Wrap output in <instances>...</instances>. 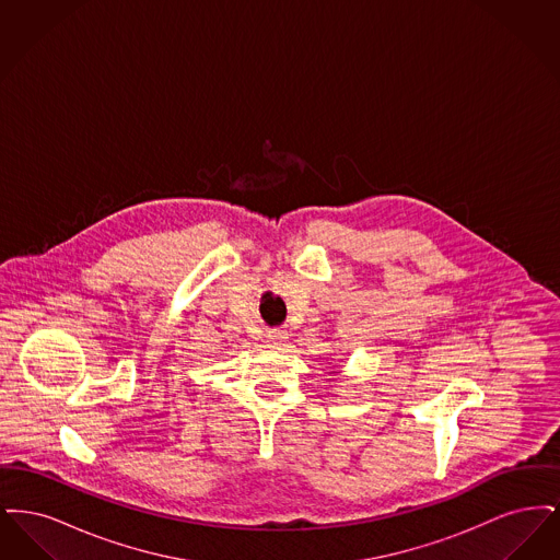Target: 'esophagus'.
Returning <instances> with one entry per match:
<instances>
[{
  "label": "esophagus",
  "mask_w": 560,
  "mask_h": 560,
  "mask_svg": "<svg viewBox=\"0 0 560 560\" xmlns=\"http://www.w3.org/2000/svg\"><path fill=\"white\" fill-rule=\"evenodd\" d=\"M288 347V334L283 331H270L267 336V348Z\"/></svg>",
  "instance_id": "34e87169"
}]
</instances>
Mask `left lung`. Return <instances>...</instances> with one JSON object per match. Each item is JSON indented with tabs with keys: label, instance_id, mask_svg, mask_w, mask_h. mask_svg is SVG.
Returning <instances> with one entry per match:
<instances>
[{
	"label": "left lung",
	"instance_id": "obj_1",
	"mask_svg": "<svg viewBox=\"0 0 560 560\" xmlns=\"http://www.w3.org/2000/svg\"><path fill=\"white\" fill-rule=\"evenodd\" d=\"M329 370H331V372H329V373H334V375H338V373H340V372H338V370H336V365H331V368H329Z\"/></svg>",
	"mask_w": 560,
	"mask_h": 560
}]
</instances>
